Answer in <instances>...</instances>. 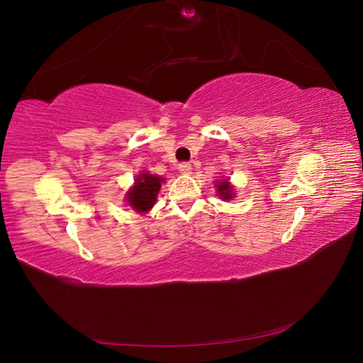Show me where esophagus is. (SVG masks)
Returning <instances> with one entry per match:
<instances>
[{
	"instance_id": "34e87169",
	"label": "esophagus",
	"mask_w": 363,
	"mask_h": 363,
	"mask_svg": "<svg viewBox=\"0 0 363 363\" xmlns=\"http://www.w3.org/2000/svg\"><path fill=\"white\" fill-rule=\"evenodd\" d=\"M179 171L182 172V174H192V167H191V163H180L179 164Z\"/></svg>"
}]
</instances>
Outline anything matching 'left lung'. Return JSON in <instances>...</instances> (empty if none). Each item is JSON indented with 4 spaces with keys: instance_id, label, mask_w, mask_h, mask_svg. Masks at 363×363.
Listing matches in <instances>:
<instances>
[{
    "instance_id": "left-lung-1",
    "label": "left lung",
    "mask_w": 363,
    "mask_h": 363,
    "mask_svg": "<svg viewBox=\"0 0 363 363\" xmlns=\"http://www.w3.org/2000/svg\"><path fill=\"white\" fill-rule=\"evenodd\" d=\"M216 191H218V195L221 196V199H223L224 201L232 200L233 196H235V189H233V186L230 184L228 179H227V180L218 182V183H216Z\"/></svg>"
}]
</instances>
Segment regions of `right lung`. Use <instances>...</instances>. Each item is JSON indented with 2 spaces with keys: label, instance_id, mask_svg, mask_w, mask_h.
Masks as SVG:
<instances>
[{
  "label": "right lung",
  "instance_id": "right-lung-1",
  "mask_svg": "<svg viewBox=\"0 0 363 363\" xmlns=\"http://www.w3.org/2000/svg\"><path fill=\"white\" fill-rule=\"evenodd\" d=\"M163 180L164 179L159 177V175L140 172L135 180V186H131L130 191L125 194L127 204L139 213H147L157 200V194Z\"/></svg>",
  "mask_w": 363,
  "mask_h": 363
}]
</instances>
